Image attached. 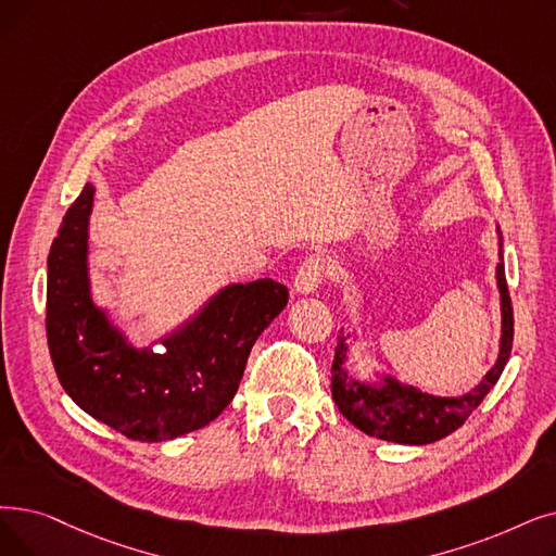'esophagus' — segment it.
Returning <instances> with one entry per match:
<instances>
[{
	"label": "esophagus",
	"mask_w": 556,
	"mask_h": 556,
	"mask_svg": "<svg viewBox=\"0 0 556 556\" xmlns=\"http://www.w3.org/2000/svg\"><path fill=\"white\" fill-rule=\"evenodd\" d=\"M329 270H331V265H329L327 256L311 254L300 265V270L293 279V288L298 293H313L329 277Z\"/></svg>",
	"instance_id": "obj_1"
}]
</instances>
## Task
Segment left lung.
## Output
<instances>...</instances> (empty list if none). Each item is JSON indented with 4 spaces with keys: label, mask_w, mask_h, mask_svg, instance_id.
Wrapping results in <instances>:
<instances>
[{
    "label": "left lung",
    "mask_w": 556,
    "mask_h": 556,
    "mask_svg": "<svg viewBox=\"0 0 556 556\" xmlns=\"http://www.w3.org/2000/svg\"><path fill=\"white\" fill-rule=\"evenodd\" d=\"M502 248V233H500ZM502 258V250H500ZM497 286L502 295V345L497 364L479 381V386L462 397H433L412 386H402L395 379H383V386H370L352 379L345 368V336H338V345L331 364V395L333 402L354 427L393 443L425 445L445 439L462 427L475 408L497 383L514 345V306L509 286L504 277V261L497 263Z\"/></svg>",
    "instance_id": "8db88e82"
}]
</instances>
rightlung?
Listing matches in <instances>:
<instances>
[{"instance_id": "right-lung-1", "label": "right lung", "mask_w": 556, "mask_h": 556, "mask_svg": "<svg viewBox=\"0 0 556 556\" xmlns=\"http://www.w3.org/2000/svg\"><path fill=\"white\" fill-rule=\"evenodd\" d=\"M94 188L72 202L47 258V345L65 393L86 414L140 443L170 441L218 418L243 379L261 331L288 304L273 279L225 288L161 354L127 345L92 304L88 218Z\"/></svg>"}]
</instances>
